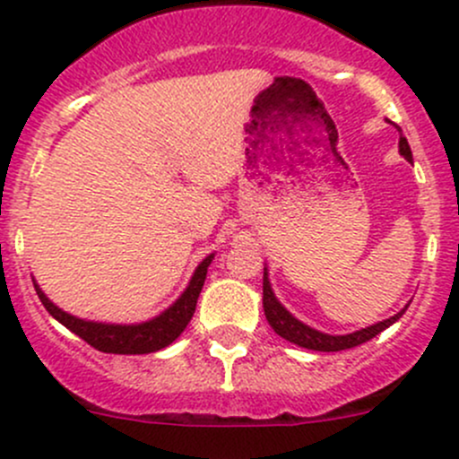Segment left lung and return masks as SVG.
<instances>
[{
	"label": "left lung",
	"instance_id": "left-lung-1",
	"mask_svg": "<svg viewBox=\"0 0 459 459\" xmlns=\"http://www.w3.org/2000/svg\"><path fill=\"white\" fill-rule=\"evenodd\" d=\"M398 132H400V127H398ZM398 147H400V153H403L409 162H413L411 147H409L407 138H404L403 134H400ZM407 307H404V310H407ZM404 310H400L398 315L387 318V321H380V323H376V325L363 327V330H356V332H351V334H343V336L325 334V332H318V330H315V327L306 325V323H301L299 318H294L290 312H288L286 307L277 301L273 288H270L266 268H264V315H266L270 327H273V330L277 332L281 339L290 341V343L299 345V347H306V350L341 351V350H350V347H356V345H363V343H368V341L374 339L376 334H380L383 330H387L392 323L398 321V318L404 315Z\"/></svg>",
	"mask_w": 459,
	"mask_h": 459
}]
</instances>
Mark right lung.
I'll return each instance as SVG.
<instances>
[{"instance_id":"obj_1","label":"right lung","mask_w":459,"mask_h":459,"mask_svg":"<svg viewBox=\"0 0 459 459\" xmlns=\"http://www.w3.org/2000/svg\"><path fill=\"white\" fill-rule=\"evenodd\" d=\"M213 255L204 259L200 266L193 273L189 286L180 294L171 307H167L162 315H158L152 321L136 323V325H116V323H96V321H83L76 318L67 312L56 307L50 299L43 294L41 288L35 283V290L41 299L43 307L50 312L52 316L59 323H64L70 332H74L79 339L94 347V350L105 351V354H149V351H158L162 347L171 345L178 336L185 332L189 325L193 312H195L197 297H200L202 286H204L206 270H209Z\"/></svg>"}]
</instances>
